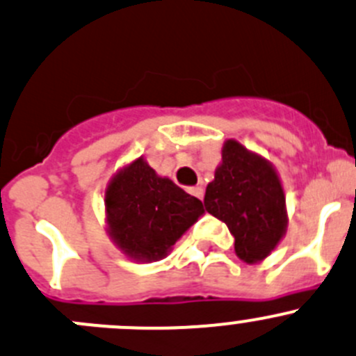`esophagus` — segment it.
<instances>
[{
	"label": "esophagus",
	"instance_id": "34e87169",
	"mask_svg": "<svg viewBox=\"0 0 356 356\" xmlns=\"http://www.w3.org/2000/svg\"><path fill=\"white\" fill-rule=\"evenodd\" d=\"M189 193H191L193 196H196V198H200V200L203 198V188H202V186H195V188L189 189Z\"/></svg>",
	"mask_w": 356,
	"mask_h": 356
}]
</instances>
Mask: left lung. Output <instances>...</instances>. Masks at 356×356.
<instances>
[{"mask_svg":"<svg viewBox=\"0 0 356 356\" xmlns=\"http://www.w3.org/2000/svg\"><path fill=\"white\" fill-rule=\"evenodd\" d=\"M203 203L207 212L226 222L234 252L245 262L262 261L285 233V195L277 172L236 140L224 144L222 163Z\"/></svg>","mask_w":356,"mask_h":356,"instance_id":"left-lung-1","label":"left lung"}]
</instances>
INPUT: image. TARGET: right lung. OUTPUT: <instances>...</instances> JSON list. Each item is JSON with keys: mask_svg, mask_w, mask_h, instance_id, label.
<instances>
[{"mask_svg": "<svg viewBox=\"0 0 356 356\" xmlns=\"http://www.w3.org/2000/svg\"><path fill=\"white\" fill-rule=\"evenodd\" d=\"M108 222L127 255L154 261L202 216L203 203L139 158L120 172L106 191Z\"/></svg>", "mask_w": 356, "mask_h": 356, "instance_id": "right-lung-1", "label": "right lung"}]
</instances>
